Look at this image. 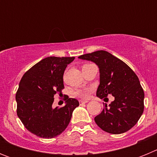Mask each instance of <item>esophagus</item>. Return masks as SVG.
I'll return each instance as SVG.
<instances>
[{"mask_svg": "<svg viewBox=\"0 0 157 157\" xmlns=\"http://www.w3.org/2000/svg\"><path fill=\"white\" fill-rule=\"evenodd\" d=\"M88 102V101H82V100H80L79 104L80 105H82V104H86Z\"/></svg>", "mask_w": 157, "mask_h": 157, "instance_id": "obj_1", "label": "esophagus"}]
</instances>
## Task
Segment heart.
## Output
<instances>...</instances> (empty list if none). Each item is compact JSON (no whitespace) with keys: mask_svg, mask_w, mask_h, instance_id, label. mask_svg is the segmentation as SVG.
I'll return each instance as SVG.
<instances>
[{"mask_svg":"<svg viewBox=\"0 0 157 157\" xmlns=\"http://www.w3.org/2000/svg\"><path fill=\"white\" fill-rule=\"evenodd\" d=\"M89 65H90V64H83L82 67V68H84V67L89 66ZM90 89H84V90H77L75 92V95L76 97H78V98H82V99H86V98H88V97H89V94H90Z\"/></svg>","mask_w":157,"mask_h":157,"instance_id":"1","label":"heart"}]
</instances>
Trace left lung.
Instances as JSON below:
<instances>
[{
	"instance_id": "8db88e82",
	"label": "left lung",
	"mask_w": 157,
	"mask_h": 157,
	"mask_svg": "<svg viewBox=\"0 0 157 157\" xmlns=\"http://www.w3.org/2000/svg\"><path fill=\"white\" fill-rule=\"evenodd\" d=\"M78 58L91 60L100 70L97 96L101 99L110 94L115 100L94 118L105 132L123 134L138 123L144 111L145 94L138 76L121 59L104 50L83 54Z\"/></svg>"
}]
</instances>
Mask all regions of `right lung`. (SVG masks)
<instances>
[{
  "instance_id": "right-lung-1",
  "label": "right lung",
  "mask_w": 157,
  "mask_h": 157,
  "mask_svg": "<svg viewBox=\"0 0 157 157\" xmlns=\"http://www.w3.org/2000/svg\"><path fill=\"white\" fill-rule=\"evenodd\" d=\"M75 57L49 56L29 69L22 77L16 94L18 117L27 130L37 137L52 138L64 131L72 112L79 105L66 96V105L52 109L54 96L63 90V76Z\"/></svg>"
}]
</instances>
